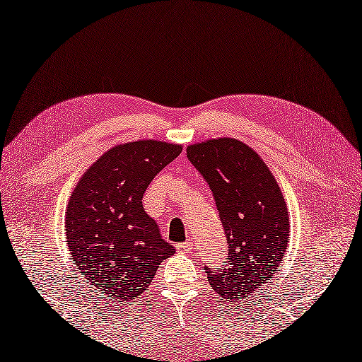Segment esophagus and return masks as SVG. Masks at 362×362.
<instances>
[{
  "label": "esophagus",
  "instance_id": "1",
  "mask_svg": "<svg viewBox=\"0 0 362 362\" xmlns=\"http://www.w3.org/2000/svg\"><path fill=\"white\" fill-rule=\"evenodd\" d=\"M176 250L180 251V252H189V251H192V250H194V243L191 242V240H187V242L177 245V246H176Z\"/></svg>",
  "mask_w": 362,
  "mask_h": 362
}]
</instances>
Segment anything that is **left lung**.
<instances>
[{
    "instance_id": "8db88e82",
    "label": "left lung",
    "mask_w": 362,
    "mask_h": 362,
    "mask_svg": "<svg viewBox=\"0 0 362 362\" xmlns=\"http://www.w3.org/2000/svg\"><path fill=\"white\" fill-rule=\"evenodd\" d=\"M187 158L213 192L229 248L221 267L205 265L208 283L223 300L255 299L289 242L280 187L262 158L238 139L187 146Z\"/></svg>"
}]
</instances>
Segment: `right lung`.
<instances>
[{
    "instance_id": "obj_1",
    "label": "right lung",
    "mask_w": 362,
    "mask_h": 362,
    "mask_svg": "<svg viewBox=\"0 0 362 362\" xmlns=\"http://www.w3.org/2000/svg\"><path fill=\"white\" fill-rule=\"evenodd\" d=\"M180 144L154 139L119 144L88 168L66 208V242L92 293L125 303L149 286L175 248L144 213L143 194Z\"/></svg>"
}]
</instances>
